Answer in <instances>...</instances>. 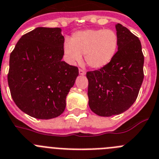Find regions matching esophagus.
<instances>
[{
	"label": "esophagus",
	"mask_w": 159,
	"mask_h": 159,
	"mask_svg": "<svg viewBox=\"0 0 159 159\" xmlns=\"http://www.w3.org/2000/svg\"><path fill=\"white\" fill-rule=\"evenodd\" d=\"M79 74L80 75H85V71L83 70H81V69H79Z\"/></svg>",
	"instance_id": "34e87169"
}]
</instances>
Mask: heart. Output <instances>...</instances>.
I'll list each match as a JSON object with an SVG mask.
<instances>
[{
    "label": "heart",
    "instance_id": "heart-1",
    "mask_svg": "<svg viewBox=\"0 0 159 159\" xmlns=\"http://www.w3.org/2000/svg\"><path fill=\"white\" fill-rule=\"evenodd\" d=\"M119 39L111 29H87L78 31L71 41L64 43V52L69 62H77L85 55L89 66L99 69L111 62L117 51Z\"/></svg>",
    "mask_w": 159,
    "mask_h": 159
}]
</instances>
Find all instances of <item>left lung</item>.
<instances>
[{
    "mask_svg": "<svg viewBox=\"0 0 159 159\" xmlns=\"http://www.w3.org/2000/svg\"><path fill=\"white\" fill-rule=\"evenodd\" d=\"M118 51L111 62L89 71V106L100 116L127 111L138 97L143 81L144 56L139 39L122 24L116 25Z\"/></svg>",
    "mask_w": 159,
    "mask_h": 159,
    "instance_id": "left-lung-1",
    "label": "left lung"
}]
</instances>
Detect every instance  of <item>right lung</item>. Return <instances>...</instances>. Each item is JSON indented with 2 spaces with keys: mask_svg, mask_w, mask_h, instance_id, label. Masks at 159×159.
<instances>
[{
  "mask_svg": "<svg viewBox=\"0 0 159 159\" xmlns=\"http://www.w3.org/2000/svg\"><path fill=\"white\" fill-rule=\"evenodd\" d=\"M59 28H36L23 35L10 55L8 83L17 107L30 116L55 118L78 76V68L62 61L64 36Z\"/></svg>",
  "mask_w": 159,
  "mask_h": 159,
  "instance_id": "right-lung-1",
  "label": "right lung"
}]
</instances>
